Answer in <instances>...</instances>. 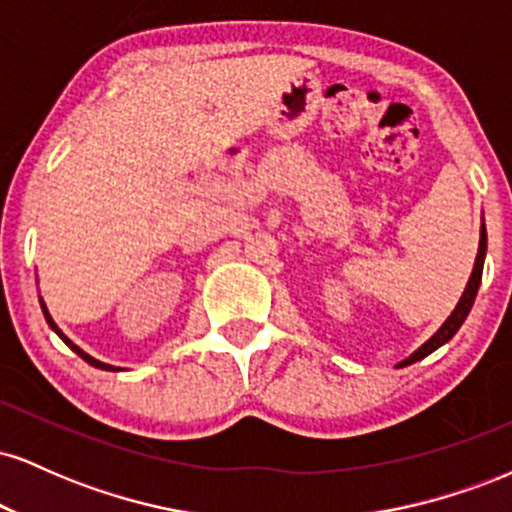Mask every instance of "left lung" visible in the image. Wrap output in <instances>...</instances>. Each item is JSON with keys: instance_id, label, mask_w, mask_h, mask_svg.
<instances>
[{"instance_id": "obj_1", "label": "left lung", "mask_w": 512, "mask_h": 512, "mask_svg": "<svg viewBox=\"0 0 512 512\" xmlns=\"http://www.w3.org/2000/svg\"><path fill=\"white\" fill-rule=\"evenodd\" d=\"M484 257H486V223H481V231H479V252H477V260H474V269H472V276H469L467 281V289H464L460 303L455 305V310H452L448 320L440 325V330L433 334L428 342H424L419 346V349L414 351L409 358H404V361L397 363V368H404V366H411V363L421 361V358H426L428 354H433V351L438 349V346L448 344L452 337H455V332L460 330L462 322L467 320L469 310H472L474 305V298H477V291H479V284H481V272H484Z\"/></svg>"}]
</instances>
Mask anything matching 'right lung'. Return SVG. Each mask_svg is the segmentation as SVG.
Masks as SVG:
<instances>
[{"instance_id":"right-lung-1","label":"right lung","mask_w":512,"mask_h":512,"mask_svg":"<svg viewBox=\"0 0 512 512\" xmlns=\"http://www.w3.org/2000/svg\"><path fill=\"white\" fill-rule=\"evenodd\" d=\"M40 308H43V315H45V320H48L50 330H52V332H55V334H57V337H60V339H62V342H64V344H67V346H69V349H72V351H74V354H76V356H81V358H84V361L88 363V366H93V368H101V370H120V368L110 366V363H103V361H98V358L88 356L84 349H79V346H76V344L72 342V339H69V337H67V334H64V332L60 330V327H57V325H55V320H52V317H50V313H48V305H45V301H43V298H40Z\"/></svg>"}]
</instances>
